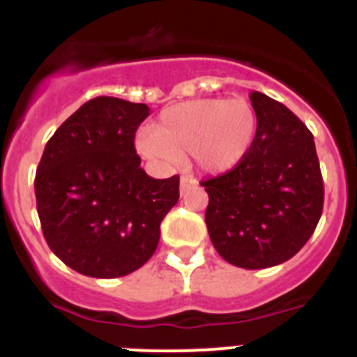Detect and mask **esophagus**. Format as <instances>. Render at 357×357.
<instances>
[{"instance_id": "34e87169", "label": "esophagus", "mask_w": 357, "mask_h": 357, "mask_svg": "<svg viewBox=\"0 0 357 357\" xmlns=\"http://www.w3.org/2000/svg\"><path fill=\"white\" fill-rule=\"evenodd\" d=\"M197 184H198L197 178H193V176H182V178H181V193L184 195L185 191H189V189L195 188Z\"/></svg>"}]
</instances>
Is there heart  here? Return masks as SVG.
<instances>
[{
  "mask_svg": "<svg viewBox=\"0 0 357 357\" xmlns=\"http://www.w3.org/2000/svg\"><path fill=\"white\" fill-rule=\"evenodd\" d=\"M255 134L257 116L247 100L206 98L164 109L153 130L137 135L135 146L166 166L191 155L200 172L220 175L247 157Z\"/></svg>",
  "mask_w": 357,
  "mask_h": 357,
  "instance_id": "b5f03b06",
  "label": "heart"
}]
</instances>
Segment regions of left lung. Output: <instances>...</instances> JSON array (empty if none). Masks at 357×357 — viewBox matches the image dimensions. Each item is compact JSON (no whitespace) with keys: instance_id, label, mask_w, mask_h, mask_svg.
I'll return each instance as SVG.
<instances>
[{"instance_id":"8db88e82","label":"left lung","mask_w":357,"mask_h":357,"mask_svg":"<svg viewBox=\"0 0 357 357\" xmlns=\"http://www.w3.org/2000/svg\"><path fill=\"white\" fill-rule=\"evenodd\" d=\"M257 134L230 172L204 181L206 223L227 263L261 270L291 259L318 225L324 181L313 134L282 103L250 93Z\"/></svg>"}]
</instances>
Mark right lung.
Masks as SVG:
<instances>
[{
  "label": "right lung",
  "mask_w": 357,
  "mask_h": 357,
  "mask_svg": "<svg viewBox=\"0 0 357 357\" xmlns=\"http://www.w3.org/2000/svg\"><path fill=\"white\" fill-rule=\"evenodd\" d=\"M148 114L144 103L98 96L44 148L36 175L44 239L82 275L114 279L143 266L178 202V175L151 178L141 168L134 137Z\"/></svg>",
  "instance_id": "1"
}]
</instances>
